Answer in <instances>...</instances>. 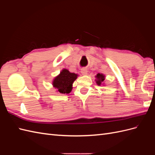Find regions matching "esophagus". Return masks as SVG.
Wrapping results in <instances>:
<instances>
[{
	"label": "esophagus",
	"instance_id": "esophagus-1",
	"mask_svg": "<svg viewBox=\"0 0 155 155\" xmlns=\"http://www.w3.org/2000/svg\"><path fill=\"white\" fill-rule=\"evenodd\" d=\"M81 74H82L83 75H87V72H88L87 69V68H82V69L81 70Z\"/></svg>",
	"mask_w": 155,
	"mask_h": 155
}]
</instances>
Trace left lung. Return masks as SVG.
I'll use <instances>...</instances> for the list:
<instances>
[{"instance_id":"1","label":"left lung","mask_w":155,"mask_h":155,"mask_svg":"<svg viewBox=\"0 0 155 155\" xmlns=\"http://www.w3.org/2000/svg\"><path fill=\"white\" fill-rule=\"evenodd\" d=\"M96 83H97V85H104V80H105V75H104L103 74H100L98 73L96 77Z\"/></svg>"}]
</instances>
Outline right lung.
Instances as JSON below:
<instances>
[{"label":"right lung","mask_w":155,"mask_h":155,"mask_svg":"<svg viewBox=\"0 0 155 155\" xmlns=\"http://www.w3.org/2000/svg\"><path fill=\"white\" fill-rule=\"evenodd\" d=\"M78 76V74L70 72L67 69L64 68L53 79L52 85L61 94H69L72 91V84Z\"/></svg>","instance_id":"obj_1"}]
</instances>
